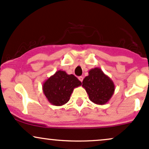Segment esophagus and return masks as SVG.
I'll return each instance as SVG.
<instances>
[{
    "label": "esophagus",
    "instance_id": "34e87169",
    "mask_svg": "<svg viewBox=\"0 0 149 149\" xmlns=\"http://www.w3.org/2000/svg\"><path fill=\"white\" fill-rule=\"evenodd\" d=\"M78 79H79V81H81V82H82L83 80V76H79V77H78Z\"/></svg>",
    "mask_w": 149,
    "mask_h": 149
}]
</instances>
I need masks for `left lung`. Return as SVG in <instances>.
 I'll return each instance as SVG.
<instances>
[{
  "label": "left lung",
  "mask_w": 149,
  "mask_h": 149,
  "mask_svg": "<svg viewBox=\"0 0 149 149\" xmlns=\"http://www.w3.org/2000/svg\"><path fill=\"white\" fill-rule=\"evenodd\" d=\"M82 83L91 101L100 105L108 102L115 90L113 81L100 68L90 70Z\"/></svg>",
  "instance_id": "8db88e82"
}]
</instances>
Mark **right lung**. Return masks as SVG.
Masks as SVG:
<instances>
[{
    "label": "right lung",
    "instance_id": "1",
    "mask_svg": "<svg viewBox=\"0 0 149 149\" xmlns=\"http://www.w3.org/2000/svg\"><path fill=\"white\" fill-rule=\"evenodd\" d=\"M80 86L81 82L74 75L59 70L44 82L42 91L51 104L61 106L68 102L74 88Z\"/></svg>",
    "mask_w": 149,
    "mask_h": 149
}]
</instances>
